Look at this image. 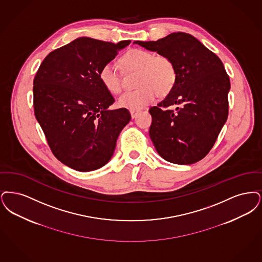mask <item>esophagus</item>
I'll use <instances>...</instances> for the list:
<instances>
[{"label":"esophagus","mask_w":262,"mask_h":262,"mask_svg":"<svg viewBox=\"0 0 262 262\" xmlns=\"http://www.w3.org/2000/svg\"><path fill=\"white\" fill-rule=\"evenodd\" d=\"M138 112L137 111H130V114H131V117L132 118H135L136 117L137 115H138Z\"/></svg>","instance_id":"obj_1"}]
</instances>
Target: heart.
Segmentation results:
<instances>
[{
	"label": "heart",
	"mask_w": 262,
	"mask_h": 262,
	"mask_svg": "<svg viewBox=\"0 0 262 262\" xmlns=\"http://www.w3.org/2000/svg\"><path fill=\"white\" fill-rule=\"evenodd\" d=\"M126 71L138 72L135 91L128 92L118 100V105L129 111H140L173 89L177 71L170 57L155 55L143 49H131L119 59ZM100 80L105 90L113 95L122 91V81L114 66L106 63L100 70Z\"/></svg>",
	"instance_id": "b5f03b06"
}]
</instances>
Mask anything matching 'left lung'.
<instances>
[{
	"label": "left lung",
	"mask_w": 262,
	"mask_h": 262,
	"mask_svg": "<svg viewBox=\"0 0 262 262\" xmlns=\"http://www.w3.org/2000/svg\"><path fill=\"white\" fill-rule=\"evenodd\" d=\"M134 44L170 57L177 71L168 96L148 111L152 117L149 137L157 151L176 164L203 160L227 120L230 79L222 61L184 32Z\"/></svg>",
	"instance_id": "obj_1"
}]
</instances>
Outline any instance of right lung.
I'll return each instance as SVG.
<instances>
[{"instance_id":"right-lung-1","label":"right lung","mask_w":262,"mask_h":262,"mask_svg":"<svg viewBox=\"0 0 262 262\" xmlns=\"http://www.w3.org/2000/svg\"><path fill=\"white\" fill-rule=\"evenodd\" d=\"M130 44L81 37L51 52L33 81V104L54 156L77 171L96 170L112 159L116 140L131 115L114 102L100 70Z\"/></svg>"}]
</instances>
